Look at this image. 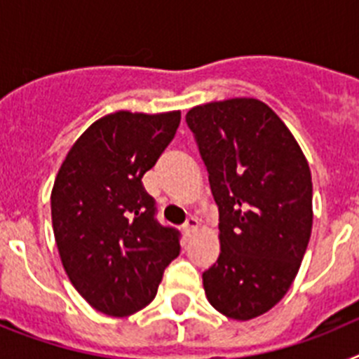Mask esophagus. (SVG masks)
Returning <instances> with one entry per match:
<instances>
[{"instance_id": "34e87169", "label": "esophagus", "mask_w": 359, "mask_h": 359, "mask_svg": "<svg viewBox=\"0 0 359 359\" xmlns=\"http://www.w3.org/2000/svg\"><path fill=\"white\" fill-rule=\"evenodd\" d=\"M199 228V221L196 217H189L187 219V223L183 224V231H185V236H194L196 231Z\"/></svg>"}]
</instances>
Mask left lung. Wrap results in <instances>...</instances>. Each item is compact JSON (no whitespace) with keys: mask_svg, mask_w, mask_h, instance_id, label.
<instances>
[{"mask_svg":"<svg viewBox=\"0 0 359 359\" xmlns=\"http://www.w3.org/2000/svg\"><path fill=\"white\" fill-rule=\"evenodd\" d=\"M219 208L221 253L203 273L212 307L233 320L268 313L298 273L313 228V182L286 123L257 98L187 113Z\"/></svg>","mask_w":359,"mask_h":359,"instance_id":"1","label":"left lung"}]
</instances>
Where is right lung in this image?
<instances>
[{"mask_svg": "<svg viewBox=\"0 0 359 359\" xmlns=\"http://www.w3.org/2000/svg\"><path fill=\"white\" fill-rule=\"evenodd\" d=\"M180 120L182 111L102 116L79 136L57 172V250L73 287L104 315L144 309L180 255V231L154 219V199L142 185Z\"/></svg>", "mask_w": 359, "mask_h": 359, "instance_id": "add662e5", "label": "right lung"}]
</instances>
